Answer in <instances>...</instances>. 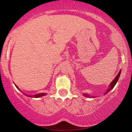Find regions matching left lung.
Returning <instances> with one entry per match:
<instances>
[{
  "label": "left lung",
  "instance_id": "obj_1",
  "mask_svg": "<svg viewBox=\"0 0 132 132\" xmlns=\"http://www.w3.org/2000/svg\"><path fill=\"white\" fill-rule=\"evenodd\" d=\"M120 73H121V71H120L119 72V74H118V75H117V76L116 77V78L114 79V80H113V81L111 82V84H110V85L109 86V89H107V91L105 92V94H106L108 93V92H109L110 90H112V89L113 88V87H114V86H116V83L117 82L118 80H119V77H120ZM83 95H84L85 97H92H92H94V96L93 97H92V96L90 97V95H89L88 94H86H86L85 93L83 94Z\"/></svg>",
  "mask_w": 132,
  "mask_h": 132
}]
</instances>
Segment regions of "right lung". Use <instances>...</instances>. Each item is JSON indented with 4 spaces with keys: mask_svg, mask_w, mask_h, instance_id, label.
<instances>
[{
    "mask_svg": "<svg viewBox=\"0 0 132 132\" xmlns=\"http://www.w3.org/2000/svg\"><path fill=\"white\" fill-rule=\"evenodd\" d=\"M16 88H18V87L16 86ZM18 89H19V88H18ZM19 90H20V89H19ZM46 94H45V93H40V94H38L34 95L33 96H29V97H39L43 96V95H45Z\"/></svg>",
    "mask_w": 132,
    "mask_h": 132,
    "instance_id": "obj_1",
    "label": "right lung"
}]
</instances>
